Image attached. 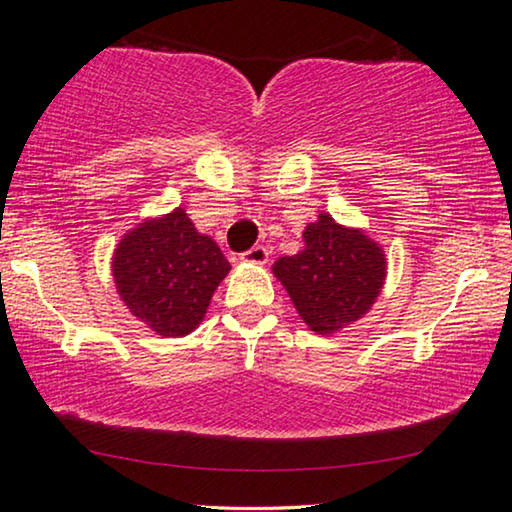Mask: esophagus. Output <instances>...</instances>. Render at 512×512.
<instances>
[{
    "label": "esophagus",
    "instance_id": "esophagus-1",
    "mask_svg": "<svg viewBox=\"0 0 512 512\" xmlns=\"http://www.w3.org/2000/svg\"><path fill=\"white\" fill-rule=\"evenodd\" d=\"M241 259H243V262H250V264H266V262H269V250H266L264 246H253L241 255Z\"/></svg>",
    "mask_w": 512,
    "mask_h": 512
}]
</instances>
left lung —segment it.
Segmentation results:
<instances>
[{
  "mask_svg": "<svg viewBox=\"0 0 512 512\" xmlns=\"http://www.w3.org/2000/svg\"><path fill=\"white\" fill-rule=\"evenodd\" d=\"M273 273L290 294L301 320L318 334H334L369 313L383 290V248L359 229L320 213L304 229V250L280 257Z\"/></svg>",
  "mask_w": 512,
  "mask_h": 512,
  "instance_id": "8db88e82",
  "label": "left lung"
}]
</instances>
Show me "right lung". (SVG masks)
I'll use <instances>...</instances> for the list:
<instances>
[{
    "label": "right lung",
    "mask_w": 512,
    "mask_h": 512,
    "mask_svg": "<svg viewBox=\"0 0 512 512\" xmlns=\"http://www.w3.org/2000/svg\"><path fill=\"white\" fill-rule=\"evenodd\" d=\"M229 269L218 243L199 234L183 208L141 222L113 253L115 287L129 313L171 338L199 327Z\"/></svg>",
    "instance_id": "add662e5"
}]
</instances>
